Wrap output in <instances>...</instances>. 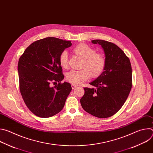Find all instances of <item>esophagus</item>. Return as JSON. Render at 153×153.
<instances>
[{
	"instance_id": "esophagus-1",
	"label": "esophagus",
	"mask_w": 153,
	"mask_h": 153,
	"mask_svg": "<svg viewBox=\"0 0 153 153\" xmlns=\"http://www.w3.org/2000/svg\"><path fill=\"white\" fill-rule=\"evenodd\" d=\"M77 86H76V85H73V84L71 85V88H72V89H74V88H77Z\"/></svg>"
}]
</instances>
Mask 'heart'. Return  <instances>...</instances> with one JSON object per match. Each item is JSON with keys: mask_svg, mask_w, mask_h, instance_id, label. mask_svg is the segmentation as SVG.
I'll use <instances>...</instances> for the list:
<instances>
[{"mask_svg": "<svg viewBox=\"0 0 153 153\" xmlns=\"http://www.w3.org/2000/svg\"><path fill=\"white\" fill-rule=\"evenodd\" d=\"M73 51L83 59L80 70H71L67 73L66 79L69 82L80 85L91 76L93 78L99 77L103 72L106 60L100 53H96L94 48L90 46L80 43L74 48ZM59 63L63 68H67L68 65V55L67 51H62L59 56Z\"/></svg>", "mask_w": 153, "mask_h": 153, "instance_id": "1", "label": "heart"}]
</instances>
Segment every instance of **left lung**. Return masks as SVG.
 <instances>
[{"label":"left lung","mask_w":153,"mask_h":153,"mask_svg":"<svg viewBox=\"0 0 153 153\" xmlns=\"http://www.w3.org/2000/svg\"><path fill=\"white\" fill-rule=\"evenodd\" d=\"M104 51L106 65L103 72L90 84L95 88H84L80 99L83 110L99 118L115 114L125 103L132 87V68L129 58L114 43L93 40Z\"/></svg>","instance_id":"1"}]
</instances>
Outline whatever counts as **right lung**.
<instances>
[{
  "instance_id": "obj_1",
  "label": "right lung",
  "mask_w": 153,
  "mask_h": 153,
  "mask_svg": "<svg viewBox=\"0 0 153 153\" xmlns=\"http://www.w3.org/2000/svg\"><path fill=\"white\" fill-rule=\"evenodd\" d=\"M71 41L46 37L33 42L25 50L18 62L19 88L29 110L36 116L47 118L59 113L72 88L65 82L59 56L71 47ZM53 81L59 82L54 87Z\"/></svg>"
}]
</instances>
